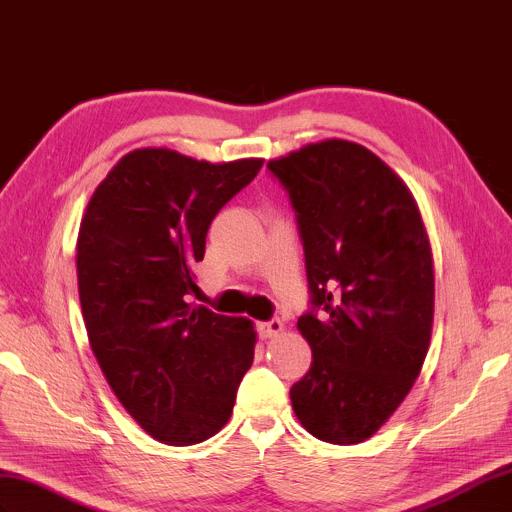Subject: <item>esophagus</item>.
I'll return each mask as SVG.
<instances>
[{"instance_id":"esophagus-1","label":"esophagus","mask_w":512,"mask_h":512,"mask_svg":"<svg viewBox=\"0 0 512 512\" xmlns=\"http://www.w3.org/2000/svg\"><path fill=\"white\" fill-rule=\"evenodd\" d=\"M281 331H283V323L279 318H270V320H266V323L257 325V334L261 338H275L281 334Z\"/></svg>"}]
</instances>
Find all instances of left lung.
<instances>
[{
    "instance_id": "left-lung-1",
    "label": "left lung",
    "mask_w": 512,
    "mask_h": 512,
    "mask_svg": "<svg viewBox=\"0 0 512 512\" xmlns=\"http://www.w3.org/2000/svg\"><path fill=\"white\" fill-rule=\"evenodd\" d=\"M299 227L312 366L290 388L312 436H373L419 377L434 320L430 242L410 189L364 146L329 139L268 163Z\"/></svg>"
}]
</instances>
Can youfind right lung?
<instances>
[{"label": "right lung", "instance_id": "1", "mask_svg": "<svg viewBox=\"0 0 512 512\" xmlns=\"http://www.w3.org/2000/svg\"><path fill=\"white\" fill-rule=\"evenodd\" d=\"M261 163L133 150L80 222L78 294L95 360L130 417L161 443L218 434L253 364L251 320L192 307L185 296L196 290L211 220Z\"/></svg>", "mask_w": 512, "mask_h": 512}]
</instances>
